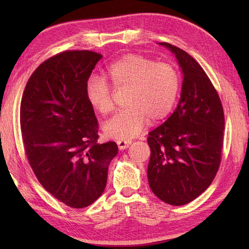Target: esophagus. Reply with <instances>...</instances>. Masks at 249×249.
<instances>
[{"mask_svg":"<svg viewBox=\"0 0 249 249\" xmlns=\"http://www.w3.org/2000/svg\"><path fill=\"white\" fill-rule=\"evenodd\" d=\"M131 143H132L131 140H118L117 145H118L119 149H125L131 145Z\"/></svg>","mask_w":249,"mask_h":249,"instance_id":"obj_1","label":"esophagus"}]
</instances>
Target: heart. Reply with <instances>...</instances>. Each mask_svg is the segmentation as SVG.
Listing matches in <instances>:
<instances>
[{
    "label": "heart",
    "mask_w": 249,
    "mask_h": 249,
    "mask_svg": "<svg viewBox=\"0 0 249 249\" xmlns=\"http://www.w3.org/2000/svg\"><path fill=\"white\" fill-rule=\"evenodd\" d=\"M106 74L115 91H126L127 107L104 126L107 136L129 140L141 133L149 120L159 123L175 108L180 76L175 66L140 54H127L108 66ZM87 101L102 115L114 111V94L108 83L92 77L85 87Z\"/></svg>",
    "instance_id": "b5f03b06"
}]
</instances>
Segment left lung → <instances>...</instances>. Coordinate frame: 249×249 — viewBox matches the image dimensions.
<instances>
[{
  "label": "left lung",
  "mask_w": 249,
  "mask_h": 249,
  "mask_svg": "<svg viewBox=\"0 0 249 249\" xmlns=\"http://www.w3.org/2000/svg\"><path fill=\"white\" fill-rule=\"evenodd\" d=\"M176 55L183 86L175 112L148 134L147 178L152 191L164 202L183 206L212 184L223 147V107L212 82L188 53L160 42Z\"/></svg>",
  "instance_id": "obj_1"
}]
</instances>
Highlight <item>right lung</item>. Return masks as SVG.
Here are the masks:
<instances>
[{"mask_svg": "<svg viewBox=\"0 0 249 249\" xmlns=\"http://www.w3.org/2000/svg\"><path fill=\"white\" fill-rule=\"evenodd\" d=\"M102 55L65 51L43 61L30 77L20 103V130L30 166L38 182L73 209L99 198L115 142L97 143L99 123L85 87Z\"/></svg>", "mask_w": 249, "mask_h": 249, "instance_id": "obj_1", "label": "right lung"}]
</instances>
